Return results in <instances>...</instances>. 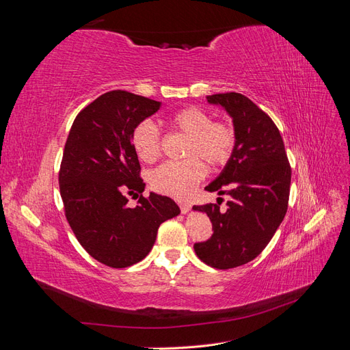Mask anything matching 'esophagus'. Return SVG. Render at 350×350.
<instances>
[{"label":"esophagus","instance_id":"esophagus-1","mask_svg":"<svg viewBox=\"0 0 350 350\" xmlns=\"http://www.w3.org/2000/svg\"><path fill=\"white\" fill-rule=\"evenodd\" d=\"M179 207H181V211H183L184 215L188 213L189 210H191V204H188V203H179Z\"/></svg>","mask_w":350,"mask_h":350}]
</instances>
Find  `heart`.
<instances>
[{
    "label": "heart",
    "instance_id": "heart-1",
    "mask_svg": "<svg viewBox=\"0 0 350 350\" xmlns=\"http://www.w3.org/2000/svg\"><path fill=\"white\" fill-rule=\"evenodd\" d=\"M169 124L188 137L183 162H166L152 174L156 191L175 198H185L206 174V166L215 171L232 156L235 131L226 122H211V116L200 108H185L172 113ZM133 150L140 161L150 163L162 150L161 131L152 121H142L131 131Z\"/></svg>",
    "mask_w": 350,
    "mask_h": 350
}]
</instances>
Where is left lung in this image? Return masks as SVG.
<instances>
[{"instance_id": "8db88e82", "label": "left lung", "mask_w": 350, "mask_h": 350, "mask_svg": "<svg viewBox=\"0 0 350 350\" xmlns=\"http://www.w3.org/2000/svg\"><path fill=\"white\" fill-rule=\"evenodd\" d=\"M232 118L235 147L224 171L206 189L229 196L226 210L219 204L194 206L204 211L213 235L194 245L207 266L228 270L256 258L276 234L288 210L291 166L282 135L270 116L241 93L206 98Z\"/></svg>"}]
</instances>
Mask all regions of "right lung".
Segmentation results:
<instances>
[{"label":"right lung","instance_id":"1","mask_svg":"<svg viewBox=\"0 0 350 350\" xmlns=\"http://www.w3.org/2000/svg\"><path fill=\"white\" fill-rule=\"evenodd\" d=\"M161 105L124 90L103 93L76 116L64 147L59 193L66 217L81 247L112 269L142 261L161 224L181 213L172 198L142 196L146 184L131 146L134 126ZM129 195L139 198L135 208L126 204Z\"/></svg>","mask_w":350,"mask_h":350}]
</instances>
